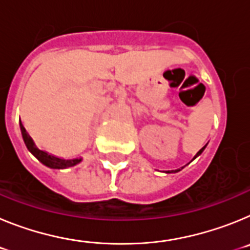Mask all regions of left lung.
<instances>
[{
  "label": "left lung",
  "instance_id": "8db88e82",
  "mask_svg": "<svg viewBox=\"0 0 250 250\" xmlns=\"http://www.w3.org/2000/svg\"><path fill=\"white\" fill-rule=\"evenodd\" d=\"M204 149H205V146H204V147H202V149H200L199 151H198V154H196V156H198V155H200V154H202V152H203V150H204ZM196 156H195V158H196ZM175 171H179V170H175Z\"/></svg>",
  "mask_w": 250,
  "mask_h": 250
}]
</instances>
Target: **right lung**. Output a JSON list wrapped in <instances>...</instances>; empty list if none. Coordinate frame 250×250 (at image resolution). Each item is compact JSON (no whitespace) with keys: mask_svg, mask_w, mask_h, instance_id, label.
I'll list each match as a JSON object with an SVG mask.
<instances>
[{"mask_svg":"<svg viewBox=\"0 0 250 250\" xmlns=\"http://www.w3.org/2000/svg\"><path fill=\"white\" fill-rule=\"evenodd\" d=\"M20 127H21V132H22V138H23V141H25L26 146L27 149L30 150L37 159H39L42 164H45L46 167H52V169H65V167H74V165L79 164L81 161V159H72V160H63V159H60L56 158V156H52L47 152L42 151V150L37 149L35 146L34 141L30 136L27 135V132H26L25 127L22 126V124L20 123Z\"/></svg>","mask_w":250,"mask_h":250,"instance_id":"1","label":"right lung"}]
</instances>
